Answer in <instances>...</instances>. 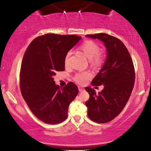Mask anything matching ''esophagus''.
Wrapping results in <instances>:
<instances>
[{
	"label": "esophagus",
	"instance_id": "34e87169",
	"mask_svg": "<svg viewBox=\"0 0 151 151\" xmlns=\"http://www.w3.org/2000/svg\"><path fill=\"white\" fill-rule=\"evenodd\" d=\"M78 89H79V91H82L84 90V88L83 87H82V86H78Z\"/></svg>",
	"mask_w": 151,
	"mask_h": 151
}]
</instances>
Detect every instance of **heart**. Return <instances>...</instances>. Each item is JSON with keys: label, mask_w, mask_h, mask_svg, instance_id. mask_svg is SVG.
Wrapping results in <instances>:
<instances>
[{"label": "heart", "mask_w": 151, "mask_h": 151, "mask_svg": "<svg viewBox=\"0 0 151 151\" xmlns=\"http://www.w3.org/2000/svg\"><path fill=\"white\" fill-rule=\"evenodd\" d=\"M79 49L83 52L88 59L90 63L94 67H100L104 63V56L100 53V47L99 45L92 40H86L80 45ZM71 52H68L65 58V65L67 66ZM91 73L88 71L78 72L73 77V80L80 84L86 83L91 78Z\"/></svg>", "instance_id": "1"}]
</instances>
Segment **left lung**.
<instances>
[{
  "label": "left lung",
  "mask_w": 151,
  "mask_h": 151,
  "mask_svg": "<svg viewBox=\"0 0 151 151\" xmlns=\"http://www.w3.org/2000/svg\"><path fill=\"white\" fill-rule=\"evenodd\" d=\"M86 36L102 40L106 48L104 65L91 82L93 86L103 84L104 88L96 93L93 88L85 87L89 94L85 104L88 117L95 122L106 123L127 104L135 84V69L129 51L119 39L103 33Z\"/></svg>",
  "instance_id": "left-lung-1"
}]
</instances>
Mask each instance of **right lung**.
<instances>
[{
    "instance_id": "obj_1",
    "label": "right lung",
    "mask_w": 151,
    "mask_h": 151,
    "mask_svg": "<svg viewBox=\"0 0 151 151\" xmlns=\"http://www.w3.org/2000/svg\"><path fill=\"white\" fill-rule=\"evenodd\" d=\"M81 39L76 35L47 34L34 39L24 52L20 72L22 96L37 118L49 124L63 122L78 93L70 82L63 88L55 84L58 71L65 70L68 51Z\"/></svg>"
}]
</instances>
